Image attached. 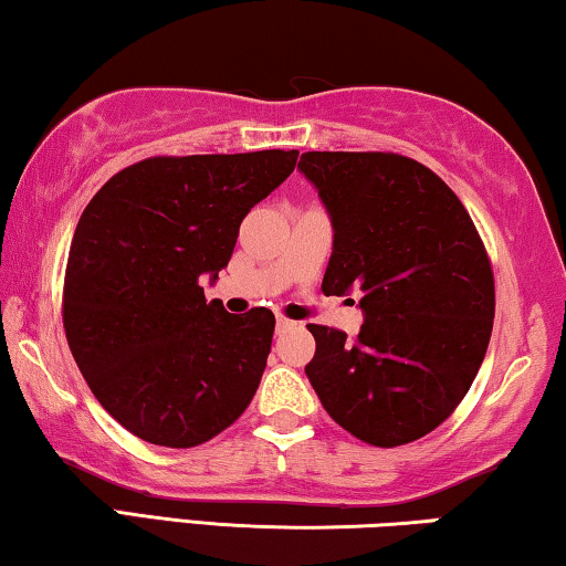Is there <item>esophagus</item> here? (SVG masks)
I'll use <instances>...</instances> for the list:
<instances>
[{"instance_id": "1", "label": "esophagus", "mask_w": 566, "mask_h": 566, "mask_svg": "<svg viewBox=\"0 0 566 566\" xmlns=\"http://www.w3.org/2000/svg\"><path fill=\"white\" fill-rule=\"evenodd\" d=\"M294 325H297V323H292L290 317H284V315H276V333H286V331H292Z\"/></svg>"}]
</instances>
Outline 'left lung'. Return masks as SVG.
Segmentation results:
<instances>
[{"mask_svg": "<svg viewBox=\"0 0 566 566\" xmlns=\"http://www.w3.org/2000/svg\"><path fill=\"white\" fill-rule=\"evenodd\" d=\"M300 170L333 221L323 292L360 290L356 337L325 325L305 366L345 432L374 447L415 442L465 399L493 333L488 251L460 198L394 151H305Z\"/></svg>", "mask_w": 566, "mask_h": 566, "instance_id": "8db88e82", "label": "left lung"}]
</instances>
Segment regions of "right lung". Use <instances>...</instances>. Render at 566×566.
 I'll use <instances>...</instances> for the list:
<instances>
[{
    "instance_id": "add662e5",
    "label": "right lung",
    "mask_w": 566,
    "mask_h": 566,
    "mask_svg": "<svg viewBox=\"0 0 566 566\" xmlns=\"http://www.w3.org/2000/svg\"><path fill=\"white\" fill-rule=\"evenodd\" d=\"M297 155L149 157L83 210L65 266V337L101 407L139 440L198 447L254 399L272 310L231 315L206 300L200 280H218L241 221Z\"/></svg>"
}]
</instances>
